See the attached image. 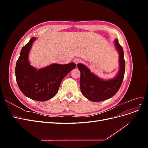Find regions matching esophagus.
I'll list each match as a JSON object with an SVG mask.
<instances>
[{
	"instance_id": "34e87169",
	"label": "esophagus",
	"mask_w": 148,
	"mask_h": 148,
	"mask_svg": "<svg viewBox=\"0 0 148 148\" xmlns=\"http://www.w3.org/2000/svg\"><path fill=\"white\" fill-rule=\"evenodd\" d=\"M73 62H75V63L76 64H78L80 63V62H82V60L80 59H78V58H77V59H74Z\"/></svg>"
}]
</instances>
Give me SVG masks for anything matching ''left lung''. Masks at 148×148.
Wrapping results in <instances>:
<instances>
[{
    "mask_svg": "<svg viewBox=\"0 0 148 148\" xmlns=\"http://www.w3.org/2000/svg\"><path fill=\"white\" fill-rule=\"evenodd\" d=\"M115 47L119 54V71L112 79L104 80L91 72L88 67L83 64L77 65L81 75L79 85L83 96L92 102H100L109 99L117 92L122 85L125 70V62L123 50L118 40L114 42Z\"/></svg>",
    "mask_w": 148,
    "mask_h": 148,
    "instance_id": "8db88e82",
    "label": "left lung"
}]
</instances>
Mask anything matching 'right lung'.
Returning <instances> with one entry per match:
<instances>
[{
	"label": "right lung",
	"mask_w": 148,
	"mask_h": 148,
	"mask_svg": "<svg viewBox=\"0 0 148 148\" xmlns=\"http://www.w3.org/2000/svg\"><path fill=\"white\" fill-rule=\"evenodd\" d=\"M35 37L23 46L15 67L16 80L21 91L30 99L46 101L54 97L60 83L70 71L75 69L73 62L65 64H53L38 70L30 65L28 56Z\"/></svg>",
	"instance_id": "obj_1"
}]
</instances>
